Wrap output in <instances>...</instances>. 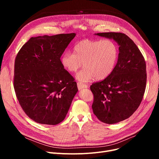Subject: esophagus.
<instances>
[{"mask_svg": "<svg viewBox=\"0 0 159 159\" xmlns=\"http://www.w3.org/2000/svg\"><path fill=\"white\" fill-rule=\"evenodd\" d=\"M77 87H78L79 90H81V89H83V88H87L88 86L86 84H82V83L78 82V83H77Z\"/></svg>", "mask_w": 159, "mask_h": 159, "instance_id": "esophagus-1", "label": "esophagus"}]
</instances>
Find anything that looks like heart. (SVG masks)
I'll return each mask as SVG.
<instances>
[{"instance_id": "b5f03b06", "label": "heart", "mask_w": 159, "mask_h": 159, "mask_svg": "<svg viewBox=\"0 0 159 159\" xmlns=\"http://www.w3.org/2000/svg\"><path fill=\"white\" fill-rule=\"evenodd\" d=\"M119 51L110 40H84L73 47V53L65 52L61 57L63 68L69 72H76L83 66L84 68L76 75L80 82H87L95 78L102 80L112 73L118 59Z\"/></svg>"}]
</instances>
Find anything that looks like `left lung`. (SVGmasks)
Segmentation results:
<instances>
[{
	"label": "left lung",
	"instance_id": "left-lung-1",
	"mask_svg": "<svg viewBox=\"0 0 159 159\" xmlns=\"http://www.w3.org/2000/svg\"><path fill=\"white\" fill-rule=\"evenodd\" d=\"M95 35L115 41L119 56L112 73L90 86L94 95L93 113L106 124L118 123L129 118L143 100L146 84V66L143 55L129 37L122 33Z\"/></svg>",
	"mask_w": 159,
	"mask_h": 159
}]
</instances>
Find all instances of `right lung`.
<instances>
[{
    "mask_svg": "<svg viewBox=\"0 0 159 159\" xmlns=\"http://www.w3.org/2000/svg\"><path fill=\"white\" fill-rule=\"evenodd\" d=\"M75 33L31 37L15 61L14 89L22 110L35 122H61L78 91L77 82L61 63Z\"/></svg>",
    "mask_w": 159,
    "mask_h": 159,
    "instance_id": "right-lung-1",
    "label": "right lung"
}]
</instances>
